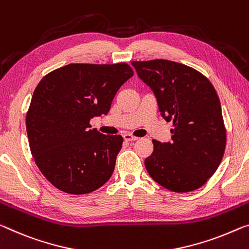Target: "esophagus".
Wrapping results in <instances>:
<instances>
[{
    "label": "esophagus",
    "instance_id": "esophagus-1",
    "mask_svg": "<svg viewBox=\"0 0 249 249\" xmlns=\"http://www.w3.org/2000/svg\"><path fill=\"white\" fill-rule=\"evenodd\" d=\"M123 137H124V140H125V141H127V142H131V141H136V140H139V139H137L136 136H133V135H131V134H124Z\"/></svg>",
    "mask_w": 249,
    "mask_h": 249
}]
</instances>
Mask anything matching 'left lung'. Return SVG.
<instances>
[{
	"mask_svg": "<svg viewBox=\"0 0 249 249\" xmlns=\"http://www.w3.org/2000/svg\"><path fill=\"white\" fill-rule=\"evenodd\" d=\"M156 97L161 117L172 121V141L153 140L145 160L149 176L176 193L202 187L218 168L226 146L222 107L214 86L198 71L167 60L132 62Z\"/></svg>",
	"mask_w": 249,
	"mask_h": 249,
	"instance_id": "left-lung-1",
	"label": "left lung"
}]
</instances>
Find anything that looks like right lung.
Masks as SVG:
<instances>
[{"mask_svg":"<svg viewBox=\"0 0 249 249\" xmlns=\"http://www.w3.org/2000/svg\"><path fill=\"white\" fill-rule=\"evenodd\" d=\"M133 74L126 63L69 64L37 84L26 114L27 137L39 171L60 191L89 194L112 176L123 137L90 129L89 121L107 115Z\"/></svg>","mask_w":249,"mask_h":249,"instance_id":"1","label":"right lung"}]
</instances>
